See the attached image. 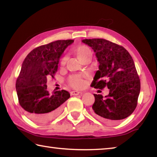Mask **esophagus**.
Masks as SVG:
<instances>
[{
    "label": "esophagus",
    "instance_id": "34e87169",
    "mask_svg": "<svg viewBox=\"0 0 157 157\" xmlns=\"http://www.w3.org/2000/svg\"><path fill=\"white\" fill-rule=\"evenodd\" d=\"M82 94V92L77 91H74L71 92V95H78L79 94Z\"/></svg>",
    "mask_w": 157,
    "mask_h": 157
}]
</instances>
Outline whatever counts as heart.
I'll return each instance as SVG.
<instances>
[{"label":"heart","mask_w":157,"mask_h":157,"mask_svg":"<svg viewBox=\"0 0 157 157\" xmlns=\"http://www.w3.org/2000/svg\"><path fill=\"white\" fill-rule=\"evenodd\" d=\"M76 55L78 59L81 61L84 59L85 58L92 57V52L88 47L82 46L79 47L76 50ZM66 62V57H64L62 61V64L63 65ZM69 84L71 86L75 89H81L84 86V75H75L71 76L68 80Z\"/></svg>","instance_id":"heart-1"}]
</instances>
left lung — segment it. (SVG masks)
<instances>
[{"instance_id":"1","label":"left lung","mask_w":157,"mask_h":157,"mask_svg":"<svg viewBox=\"0 0 157 157\" xmlns=\"http://www.w3.org/2000/svg\"><path fill=\"white\" fill-rule=\"evenodd\" d=\"M99 63L91 86H107L109 95L94 94L92 112L102 121L113 123L131 115L136 107L140 83L131 55L123 46L103 39H83Z\"/></svg>"}]
</instances>
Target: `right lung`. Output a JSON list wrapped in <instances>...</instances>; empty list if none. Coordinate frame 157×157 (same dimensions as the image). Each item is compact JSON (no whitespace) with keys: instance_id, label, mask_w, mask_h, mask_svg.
Wrapping results in <instances>:
<instances>
[{"instance_id":"right-lung-1","label":"right lung","mask_w":157,"mask_h":157,"mask_svg":"<svg viewBox=\"0 0 157 157\" xmlns=\"http://www.w3.org/2000/svg\"><path fill=\"white\" fill-rule=\"evenodd\" d=\"M73 40H58L32 50L21 66L16 83L18 102L32 121L44 123L52 120L62 109L70 94L65 90L50 95L47 78H54L60 57Z\"/></svg>"}]
</instances>
